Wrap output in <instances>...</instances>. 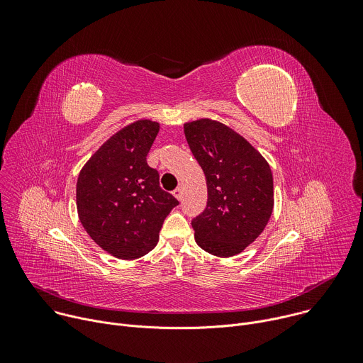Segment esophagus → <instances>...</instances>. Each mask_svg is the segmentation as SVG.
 Listing matches in <instances>:
<instances>
[{"label": "esophagus", "mask_w": 363, "mask_h": 363, "mask_svg": "<svg viewBox=\"0 0 363 363\" xmlns=\"http://www.w3.org/2000/svg\"><path fill=\"white\" fill-rule=\"evenodd\" d=\"M172 194H174V196L177 198V199H182V188L181 186H178V188H175L174 191H172Z\"/></svg>", "instance_id": "esophagus-1"}]
</instances>
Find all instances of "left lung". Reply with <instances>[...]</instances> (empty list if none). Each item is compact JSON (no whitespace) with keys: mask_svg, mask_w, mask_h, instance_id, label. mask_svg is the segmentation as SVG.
<instances>
[{"mask_svg":"<svg viewBox=\"0 0 363 363\" xmlns=\"http://www.w3.org/2000/svg\"><path fill=\"white\" fill-rule=\"evenodd\" d=\"M184 132L208 186L205 210L191 221L195 241L213 255H235L270 220L272 169L242 136L220 122L201 119L186 123Z\"/></svg>","mask_w":363,"mask_h":363,"instance_id":"1","label":"left lung"}]
</instances>
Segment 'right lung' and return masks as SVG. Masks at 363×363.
<instances>
[{"label": "right lung", "instance_id": "1", "mask_svg": "<svg viewBox=\"0 0 363 363\" xmlns=\"http://www.w3.org/2000/svg\"><path fill=\"white\" fill-rule=\"evenodd\" d=\"M160 123L138 121L103 143L82 169L76 201L79 218L103 250L133 260L155 248L164 220L178 199L160 186L146 157Z\"/></svg>", "mask_w": 363, "mask_h": 363}]
</instances>
